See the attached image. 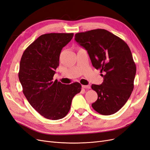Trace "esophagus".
Segmentation results:
<instances>
[{
	"instance_id": "34e87169",
	"label": "esophagus",
	"mask_w": 150,
	"mask_h": 150,
	"mask_svg": "<svg viewBox=\"0 0 150 150\" xmlns=\"http://www.w3.org/2000/svg\"><path fill=\"white\" fill-rule=\"evenodd\" d=\"M82 87L85 89H90L91 86L89 85H82Z\"/></svg>"
}]
</instances>
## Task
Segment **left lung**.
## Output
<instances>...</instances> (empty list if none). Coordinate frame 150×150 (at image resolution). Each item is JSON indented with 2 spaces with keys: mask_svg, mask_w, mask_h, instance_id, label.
Listing matches in <instances>:
<instances>
[{
  "mask_svg": "<svg viewBox=\"0 0 150 150\" xmlns=\"http://www.w3.org/2000/svg\"><path fill=\"white\" fill-rule=\"evenodd\" d=\"M75 40L87 50L93 66L103 73L102 84L91 86L98 94L93 108L103 115L115 114L128 100L134 88L137 67L129 46L102 29L77 33Z\"/></svg>",
  "mask_w": 150,
  "mask_h": 150,
  "instance_id": "obj_1",
  "label": "left lung"
}]
</instances>
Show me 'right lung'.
Returning a JSON list of instances; mask_svg holds the SVG:
<instances>
[{
	"instance_id": "obj_1",
	"label": "right lung",
	"mask_w": 150,
	"mask_h": 150,
	"mask_svg": "<svg viewBox=\"0 0 150 150\" xmlns=\"http://www.w3.org/2000/svg\"><path fill=\"white\" fill-rule=\"evenodd\" d=\"M73 35V33L41 35L26 48L21 57L19 79L22 91L30 105L49 120L65 117L72 98L81 90L78 82L66 85L57 80L53 81L61 50Z\"/></svg>"
}]
</instances>
